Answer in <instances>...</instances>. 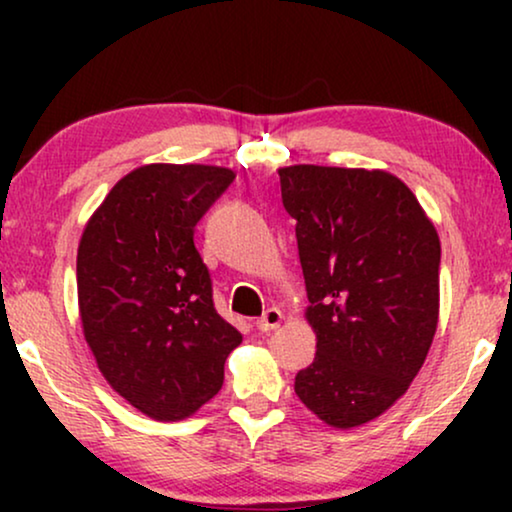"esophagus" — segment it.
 Returning <instances> with one entry per match:
<instances>
[{"instance_id": "esophagus-1", "label": "esophagus", "mask_w": 512, "mask_h": 512, "mask_svg": "<svg viewBox=\"0 0 512 512\" xmlns=\"http://www.w3.org/2000/svg\"><path fill=\"white\" fill-rule=\"evenodd\" d=\"M282 319H284L282 310H277V307H268V310L256 319V328L263 333L275 331V328H279V324H282Z\"/></svg>"}]
</instances>
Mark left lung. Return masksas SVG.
<instances>
[{"instance_id":"1","label":"left lung","mask_w":512,"mask_h":512,"mask_svg":"<svg viewBox=\"0 0 512 512\" xmlns=\"http://www.w3.org/2000/svg\"><path fill=\"white\" fill-rule=\"evenodd\" d=\"M277 174L317 333L296 394L324 424L354 429L387 412L429 354L438 233L415 193L384 170L291 165Z\"/></svg>"}]
</instances>
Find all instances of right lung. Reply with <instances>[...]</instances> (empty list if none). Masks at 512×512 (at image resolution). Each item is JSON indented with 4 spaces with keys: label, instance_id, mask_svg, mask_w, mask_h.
Here are the masks:
<instances>
[{
    "label": "right lung",
    "instance_id": "right-lung-1",
    "mask_svg": "<svg viewBox=\"0 0 512 512\" xmlns=\"http://www.w3.org/2000/svg\"><path fill=\"white\" fill-rule=\"evenodd\" d=\"M235 172L142 165L118 181L83 228L76 289L86 342L116 394L158 422L198 412L242 342L214 310L193 230Z\"/></svg>",
    "mask_w": 512,
    "mask_h": 512
}]
</instances>
